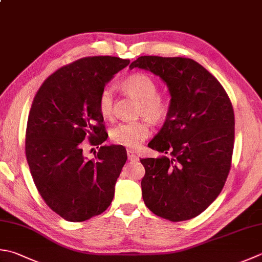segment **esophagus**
I'll use <instances>...</instances> for the list:
<instances>
[{
  "label": "esophagus",
  "instance_id": "1",
  "mask_svg": "<svg viewBox=\"0 0 262 262\" xmlns=\"http://www.w3.org/2000/svg\"><path fill=\"white\" fill-rule=\"evenodd\" d=\"M127 156H128V160H130V161H135V160H137V159H138L135 153L133 152V151H130V150L127 151Z\"/></svg>",
  "mask_w": 262,
  "mask_h": 262
}]
</instances>
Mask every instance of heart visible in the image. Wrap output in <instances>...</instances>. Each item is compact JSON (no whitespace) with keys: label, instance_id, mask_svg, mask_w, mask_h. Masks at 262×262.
<instances>
[{"label":"heart","instance_id":"b5f03b06","mask_svg":"<svg viewBox=\"0 0 262 262\" xmlns=\"http://www.w3.org/2000/svg\"><path fill=\"white\" fill-rule=\"evenodd\" d=\"M121 87L128 95L140 102L137 112L151 122L165 120L170 111V101L167 96L158 94L159 86L151 76L146 74H133L122 80ZM115 95L110 86L102 89L97 105L102 117L111 119L114 116ZM150 135V127L145 120L120 122L111 128L110 138L117 145L127 148H137Z\"/></svg>","mask_w":262,"mask_h":262}]
</instances>
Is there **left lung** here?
<instances>
[{
	"instance_id": "1",
	"label": "left lung",
	"mask_w": 262,
	"mask_h": 262,
	"mask_svg": "<svg viewBox=\"0 0 262 262\" xmlns=\"http://www.w3.org/2000/svg\"><path fill=\"white\" fill-rule=\"evenodd\" d=\"M129 68L160 77L170 93V111L148 143L159 158L141 159L142 195L157 216L183 222L199 216L222 192L232 166L235 118L222 84L188 58L140 56Z\"/></svg>"
}]
</instances>
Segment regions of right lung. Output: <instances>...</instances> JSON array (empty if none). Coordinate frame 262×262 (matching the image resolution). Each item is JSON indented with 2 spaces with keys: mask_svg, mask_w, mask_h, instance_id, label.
Masks as SVG:
<instances>
[{
  "mask_svg": "<svg viewBox=\"0 0 262 262\" xmlns=\"http://www.w3.org/2000/svg\"><path fill=\"white\" fill-rule=\"evenodd\" d=\"M129 64L117 56H89L61 67L36 93L26 130V158L45 203L68 222H85L107 209L127 160L120 145L100 146L95 159L81 142L106 140L97 100L114 76Z\"/></svg>",
  "mask_w": 262,
  "mask_h": 262,
  "instance_id": "obj_1",
  "label": "right lung"
}]
</instances>
